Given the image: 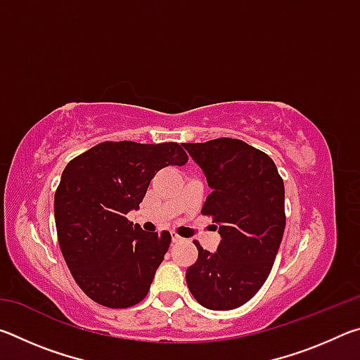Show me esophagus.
<instances>
[{
  "label": "esophagus",
  "instance_id": "esophagus-1",
  "mask_svg": "<svg viewBox=\"0 0 360 360\" xmlns=\"http://www.w3.org/2000/svg\"><path fill=\"white\" fill-rule=\"evenodd\" d=\"M172 240H173V243H181L182 241L181 236L176 235V233H172Z\"/></svg>",
  "mask_w": 360,
  "mask_h": 360
}]
</instances>
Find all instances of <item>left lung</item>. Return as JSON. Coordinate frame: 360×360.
Listing matches in <instances>:
<instances>
[{
  "instance_id": "8db88e82",
  "label": "left lung",
  "mask_w": 360,
  "mask_h": 360,
  "mask_svg": "<svg viewBox=\"0 0 360 360\" xmlns=\"http://www.w3.org/2000/svg\"><path fill=\"white\" fill-rule=\"evenodd\" d=\"M182 146L212 188L202 214L222 238L214 254L195 243L198 259L186 271L187 288L205 308L227 311L251 300L270 275L285 227L284 182L275 162L241 139Z\"/></svg>"
}]
</instances>
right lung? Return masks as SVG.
<instances>
[{"mask_svg": "<svg viewBox=\"0 0 360 360\" xmlns=\"http://www.w3.org/2000/svg\"><path fill=\"white\" fill-rule=\"evenodd\" d=\"M188 160L178 143L105 141L65 167L53 198L58 245L85 295L108 308H129L148 295L172 235L146 233L127 219L150 179Z\"/></svg>", "mask_w": 360, "mask_h": 360, "instance_id": "obj_1", "label": "right lung"}]
</instances>
